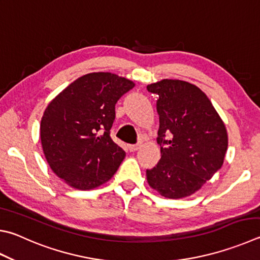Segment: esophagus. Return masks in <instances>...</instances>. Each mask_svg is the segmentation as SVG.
Listing matches in <instances>:
<instances>
[{
    "mask_svg": "<svg viewBox=\"0 0 260 260\" xmlns=\"http://www.w3.org/2000/svg\"><path fill=\"white\" fill-rule=\"evenodd\" d=\"M128 149L129 151H132V152H135V151H138L140 149V144H131L128 145Z\"/></svg>",
    "mask_w": 260,
    "mask_h": 260,
    "instance_id": "34e87169",
    "label": "esophagus"
}]
</instances>
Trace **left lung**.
<instances>
[{
  "mask_svg": "<svg viewBox=\"0 0 260 260\" xmlns=\"http://www.w3.org/2000/svg\"><path fill=\"white\" fill-rule=\"evenodd\" d=\"M157 94L161 158L146 169L149 185L169 199L193 194L219 171L228 150L223 120L196 85L164 79L148 85Z\"/></svg>",
  "mask_w": 260,
  "mask_h": 260,
  "instance_id": "8db88e82",
  "label": "left lung"
}]
</instances>
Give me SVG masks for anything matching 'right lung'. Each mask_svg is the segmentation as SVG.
I'll use <instances>...</instances> for the list:
<instances>
[{
	"label": "right lung",
	"instance_id": "1",
	"mask_svg": "<svg viewBox=\"0 0 260 260\" xmlns=\"http://www.w3.org/2000/svg\"><path fill=\"white\" fill-rule=\"evenodd\" d=\"M134 83L111 73L84 75L52 100L41 120V141L52 171L79 190L114 176L125 151L110 129L117 101Z\"/></svg>",
	"mask_w": 260,
	"mask_h": 260
}]
</instances>
